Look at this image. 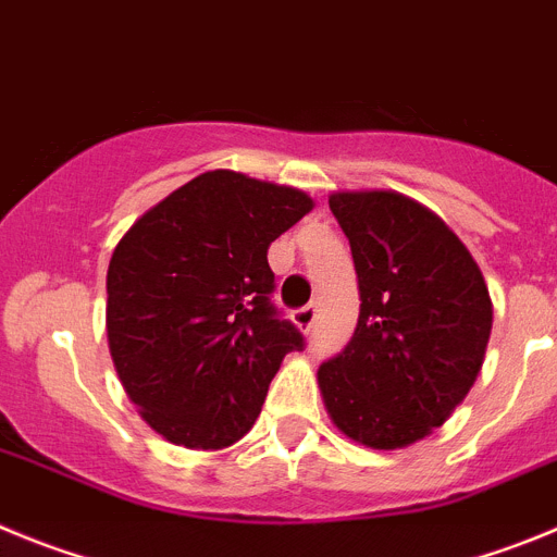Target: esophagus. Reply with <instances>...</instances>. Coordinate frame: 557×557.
Listing matches in <instances>:
<instances>
[{"label": "esophagus", "mask_w": 557, "mask_h": 557, "mask_svg": "<svg viewBox=\"0 0 557 557\" xmlns=\"http://www.w3.org/2000/svg\"><path fill=\"white\" fill-rule=\"evenodd\" d=\"M315 313H319V310H315V305H305V308L294 310V322H297L299 330L310 333L315 324Z\"/></svg>", "instance_id": "1"}]
</instances>
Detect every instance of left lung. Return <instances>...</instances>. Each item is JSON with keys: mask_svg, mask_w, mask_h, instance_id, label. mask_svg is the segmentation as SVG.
<instances>
[{"mask_svg": "<svg viewBox=\"0 0 557 557\" xmlns=\"http://www.w3.org/2000/svg\"><path fill=\"white\" fill-rule=\"evenodd\" d=\"M330 210L352 249L360 315L347 347L319 366L324 408L366 447H408L478 380L488 288L458 235L403 194H333Z\"/></svg>", "mask_w": 557, "mask_h": 557, "instance_id": "8db88e82", "label": "left lung"}]
</instances>
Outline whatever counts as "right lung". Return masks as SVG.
Wrapping results in <instances>:
<instances>
[{"label":"right lung","mask_w":557,"mask_h":557,"mask_svg":"<svg viewBox=\"0 0 557 557\" xmlns=\"http://www.w3.org/2000/svg\"><path fill=\"white\" fill-rule=\"evenodd\" d=\"M310 208L297 188L216 169L124 233L108 267V344L154 433L188 449L249 433L283 358L305 347L274 308L267 252Z\"/></svg>","instance_id":"1"}]
</instances>
